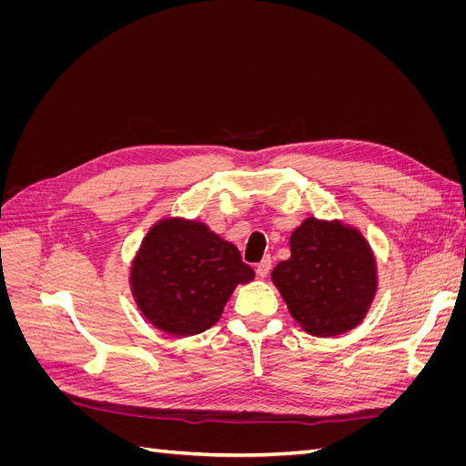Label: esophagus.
Wrapping results in <instances>:
<instances>
[{
  "mask_svg": "<svg viewBox=\"0 0 466 466\" xmlns=\"http://www.w3.org/2000/svg\"><path fill=\"white\" fill-rule=\"evenodd\" d=\"M270 270H272V258H270V257H266V258H262V260L258 262V266H257V274H258L260 278H266L268 274H270Z\"/></svg>",
  "mask_w": 466,
  "mask_h": 466,
  "instance_id": "esophagus-1",
  "label": "esophagus"
}]
</instances>
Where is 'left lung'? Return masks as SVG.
<instances>
[{
	"instance_id": "obj_1",
	"label": "left lung",
	"mask_w": 466,
	"mask_h": 466,
	"mask_svg": "<svg viewBox=\"0 0 466 466\" xmlns=\"http://www.w3.org/2000/svg\"><path fill=\"white\" fill-rule=\"evenodd\" d=\"M289 247L291 257L274 268L272 281L291 317L315 336L358 327L377 289L365 238L342 223L309 218L291 233Z\"/></svg>"
}]
</instances>
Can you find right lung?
I'll use <instances>...</instances> for the list:
<instances>
[{
  "label": "right lung",
  "instance_id": "right-lung-1",
  "mask_svg": "<svg viewBox=\"0 0 466 466\" xmlns=\"http://www.w3.org/2000/svg\"><path fill=\"white\" fill-rule=\"evenodd\" d=\"M255 272L241 252L204 223L163 219L147 233L132 266L139 311L159 330L192 336L219 320L237 284Z\"/></svg>",
  "mask_w": 466,
  "mask_h": 466
}]
</instances>
